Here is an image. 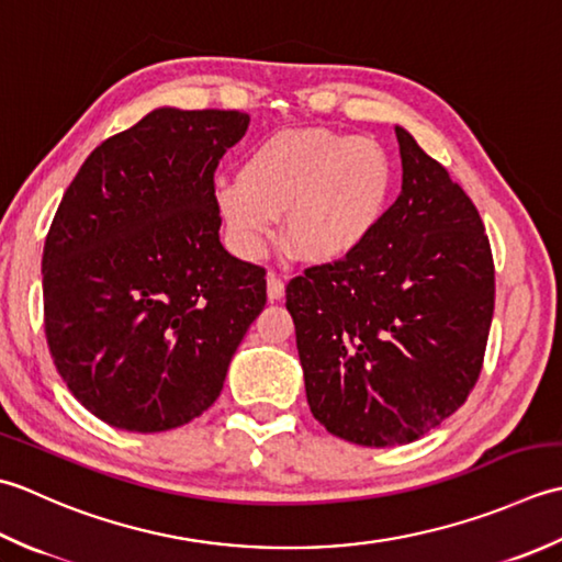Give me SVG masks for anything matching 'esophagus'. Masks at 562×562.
<instances>
[{"mask_svg":"<svg viewBox=\"0 0 562 562\" xmlns=\"http://www.w3.org/2000/svg\"><path fill=\"white\" fill-rule=\"evenodd\" d=\"M267 293H269V301H281L283 293H285V283L277 273H269L267 277Z\"/></svg>","mask_w":562,"mask_h":562,"instance_id":"1","label":"esophagus"}]
</instances>
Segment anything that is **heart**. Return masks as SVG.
I'll return each mask as SVG.
<instances>
[{"instance_id": "obj_1", "label": "heart", "mask_w": 562, "mask_h": 562, "mask_svg": "<svg viewBox=\"0 0 562 562\" xmlns=\"http://www.w3.org/2000/svg\"><path fill=\"white\" fill-rule=\"evenodd\" d=\"M393 162L371 137L329 128H289L259 140L239 181L215 191L235 249L255 259L283 213V245L303 261L327 265L363 245L385 213Z\"/></svg>"}]
</instances>
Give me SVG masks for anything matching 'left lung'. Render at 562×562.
Listing matches in <instances>:
<instances>
[{
    "mask_svg": "<svg viewBox=\"0 0 562 562\" xmlns=\"http://www.w3.org/2000/svg\"><path fill=\"white\" fill-rule=\"evenodd\" d=\"M395 135L403 191L375 231L285 285L311 412L375 449L417 441L465 403L495 313L477 209L415 137Z\"/></svg>",
    "mask_w": 562,
    "mask_h": 562,
    "instance_id": "1",
    "label": "left lung"
}]
</instances>
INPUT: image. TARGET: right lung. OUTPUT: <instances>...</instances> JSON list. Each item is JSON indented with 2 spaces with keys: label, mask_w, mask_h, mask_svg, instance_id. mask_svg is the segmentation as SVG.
Here are the masks:
<instances>
[{
  "label": "right lung",
  "mask_w": 562,
  "mask_h": 562,
  "mask_svg": "<svg viewBox=\"0 0 562 562\" xmlns=\"http://www.w3.org/2000/svg\"><path fill=\"white\" fill-rule=\"evenodd\" d=\"M247 113L157 109L79 167L43 247L57 373L106 425L196 419L267 305V271L221 245L215 169Z\"/></svg>",
  "instance_id": "1"
}]
</instances>
